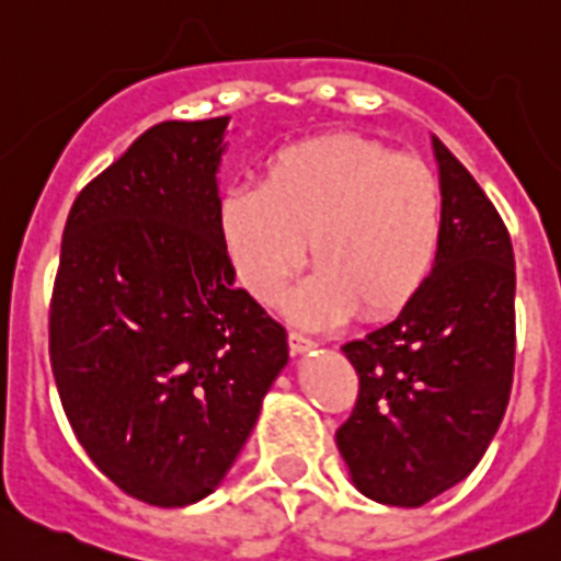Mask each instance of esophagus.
<instances>
[{"instance_id":"obj_1","label":"esophagus","mask_w":561,"mask_h":561,"mask_svg":"<svg viewBox=\"0 0 561 561\" xmlns=\"http://www.w3.org/2000/svg\"><path fill=\"white\" fill-rule=\"evenodd\" d=\"M287 343H290L293 354H307V352H312V348H316V343H312L310 337H305L301 332L287 334Z\"/></svg>"}]
</instances>
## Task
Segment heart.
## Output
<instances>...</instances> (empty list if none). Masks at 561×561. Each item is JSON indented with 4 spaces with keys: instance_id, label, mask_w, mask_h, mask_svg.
<instances>
[{
    "instance_id": "b5f03b06",
    "label": "heart",
    "mask_w": 561,
    "mask_h": 561,
    "mask_svg": "<svg viewBox=\"0 0 561 561\" xmlns=\"http://www.w3.org/2000/svg\"><path fill=\"white\" fill-rule=\"evenodd\" d=\"M446 202L437 174L352 133L282 146L260 185H234L218 204V234L245 290L276 305L307 265L316 274L290 298L307 327H327L363 307L390 318L421 296L437 265Z\"/></svg>"
}]
</instances>
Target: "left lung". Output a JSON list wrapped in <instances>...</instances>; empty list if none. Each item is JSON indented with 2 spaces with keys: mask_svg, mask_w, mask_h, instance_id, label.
Returning <instances> with one entry per match:
<instances>
[{
  "mask_svg": "<svg viewBox=\"0 0 561 561\" xmlns=\"http://www.w3.org/2000/svg\"><path fill=\"white\" fill-rule=\"evenodd\" d=\"M446 202L437 265L421 296L343 345L359 376L337 428L354 486L423 506L465 479L493 443L515 370V254L499 209L432 135Z\"/></svg>",
  "mask_w": 561,
  "mask_h": 561,
  "instance_id": "obj_1",
  "label": "left lung"
}]
</instances>
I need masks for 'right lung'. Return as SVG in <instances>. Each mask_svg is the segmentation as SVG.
Masks as SVG:
<instances>
[{
  "label": "right lung",
  "mask_w": 561,
  "mask_h": 561,
  "mask_svg": "<svg viewBox=\"0 0 561 561\" xmlns=\"http://www.w3.org/2000/svg\"><path fill=\"white\" fill-rule=\"evenodd\" d=\"M229 115L162 122L88 182L62 229L49 357L99 470L151 506L207 499L287 365L218 234Z\"/></svg>",
  "instance_id": "obj_1"
}]
</instances>
